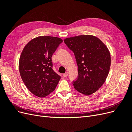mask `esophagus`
Segmentation results:
<instances>
[{"mask_svg":"<svg viewBox=\"0 0 132 132\" xmlns=\"http://www.w3.org/2000/svg\"><path fill=\"white\" fill-rule=\"evenodd\" d=\"M68 74H69V73H68V72H66V73H64V74H63V76L64 77H65H65H67L68 75Z\"/></svg>","mask_w":132,"mask_h":132,"instance_id":"obj_1","label":"esophagus"}]
</instances>
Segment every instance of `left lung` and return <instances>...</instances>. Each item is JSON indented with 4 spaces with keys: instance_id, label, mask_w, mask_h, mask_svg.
Listing matches in <instances>:
<instances>
[{
    "instance_id": "left-lung-1",
    "label": "left lung",
    "mask_w": 132,
    "mask_h": 132,
    "mask_svg": "<svg viewBox=\"0 0 132 132\" xmlns=\"http://www.w3.org/2000/svg\"><path fill=\"white\" fill-rule=\"evenodd\" d=\"M64 42L75 55L78 77L73 82L75 89L86 96L97 91L109 73L111 55L107 46L93 35H80Z\"/></svg>"
}]
</instances>
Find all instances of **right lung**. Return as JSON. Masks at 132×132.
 Wrapping results in <instances>:
<instances>
[{"mask_svg": "<svg viewBox=\"0 0 132 132\" xmlns=\"http://www.w3.org/2000/svg\"><path fill=\"white\" fill-rule=\"evenodd\" d=\"M62 42L59 37L41 36L31 39L22 51L19 64L21 78L31 93L39 97L53 92L61 79L52 69V57Z\"/></svg>", "mask_w": 132, "mask_h": 132, "instance_id": "add662e5", "label": "right lung"}]
</instances>
